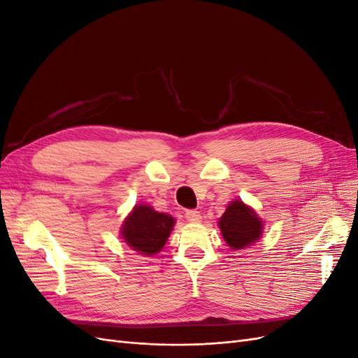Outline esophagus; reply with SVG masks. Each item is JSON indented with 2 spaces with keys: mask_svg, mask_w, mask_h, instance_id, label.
Segmentation results:
<instances>
[{
  "mask_svg": "<svg viewBox=\"0 0 358 358\" xmlns=\"http://www.w3.org/2000/svg\"><path fill=\"white\" fill-rule=\"evenodd\" d=\"M185 218L192 222V224H197L201 221V213L199 210H194V209H189L185 212Z\"/></svg>",
  "mask_w": 358,
  "mask_h": 358,
  "instance_id": "34e87169",
  "label": "esophagus"
}]
</instances>
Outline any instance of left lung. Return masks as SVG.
<instances>
[{"mask_svg":"<svg viewBox=\"0 0 358 358\" xmlns=\"http://www.w3.org/2000/svg\"><path fill=\"white\" fill-rule=\"evenodd\" d=\"M220 229L231 249H242L258 241L262 236L263 222L257 218L252 209H249L241 200H236L230 203L221 216Z\"/></svg>","mask_w":358,"mask_h":358,"instance_id":"left-lung-1","label":"left lung"}]
</instances>
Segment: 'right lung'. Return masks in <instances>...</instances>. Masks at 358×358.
Here are the masks:
<instances>
[{"label":"right lung","instance_id":"1","mask_svg":"<svg viewBox=\"0 0 358 358\" xmlns=\"http://www.w3.org/2000/svg\"><path fill=\"white\" fill-rule=\"evenodd\" d=\"M173 225L175 220L170 215L158 213L150 206L140 204L127 218L122 227V237L134 251L154 255L166 245Z\"/></svg>","mask_w":358,"mask_h":358}]
</instances>
